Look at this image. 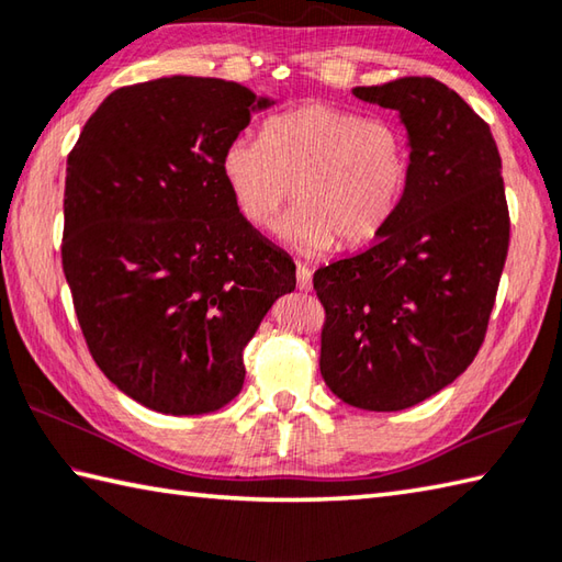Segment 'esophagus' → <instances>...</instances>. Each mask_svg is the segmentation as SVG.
I'll use <instances>...</instances> for the list:
<instances>
[{
  "label": "esophagus",
  "instance_id": "1",
  "mask_svg": "<svg viewBox=\"0 0 562 562\" xmlns=\"http://www.w3.org/2000/svg\"><path fill=\"white\" fill-rule=\"evenodd\" d=\"M295 281H299L301 291H311L313 273H311L308 267H305V263H295Z\"/></svg>",
  "mask_w": 562,
  "mask_h": 562
}]
</instances>
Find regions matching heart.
<instances>
[{"mask_svg": "<svg viewBox=\"0 0 562 562\" xmlns=\"http://www.w3.org/2000/svg\"><path fill=\"white\" fill-rule=\"evenodd\" d=\"M220 171L254 229L277 227L293 193L295 207L283 225L293 247H362L394 215L408 178V146L394 122L308 102L267 120L259 139L229 142Z\"/></svg>", "mask_w": 562, "mask_h": 562, "instance_id": "heart-1", "label": "heart"}]
</instances>
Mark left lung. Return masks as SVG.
Listing matches in <instances>:
<instances>
[{"instance_id": "8db88e82", "label": "left lung", "mask_w": 562, "mask_h": 562, "mask_svg": "<svg viewBox=\"0 0 562 562\" xmlns=\"http://www.w3.org/2000/svg\"><path fill=\"white\" fill-rule=\"evenodd\" d=\"M352 92L398 112L411 164L374 245L315 271L321 374L349 406L404 411L452 384L484 342L509 251L502 158L490 124L436 78Z\"/></svg>"}]
</instances>
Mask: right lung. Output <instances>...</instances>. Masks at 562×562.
Returning a JSON list of instances; mask_svg holds the SVG:
<instances>
[{
  "mask_svg": "<svg viewBox=\"0 0 562 562\" xmlns=\"http://www.w3.org/2000/svg\"><path fill=\"white\" fill-rule=\"evenodd\" d=\"M239 82L171 76L114 90L68 156L63 271L94 362L142 406L213 413L295 263L239 215L220 171L251 112Z\"/></svg>",
  "mask_w": 562,
  "mask_h": 562,
  "instance_id": "right-lung-1",
  "label": "right lung"
}]
</instances>
